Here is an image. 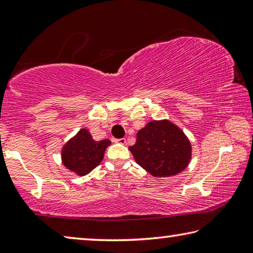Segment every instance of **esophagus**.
Returning <instances> with one entry per match:
<instances>
[{
	"label": "esophagus",
	"instance_id": "obj_1",
	"mask_svg": "<svg viewBox=\"0 0 253 253\" xmlns=\"http://www.w3.org/2000/svg\"><path fill=\"white\" fill-rule=\"evenodd\" d=\"M115 143H118V144L125 145V144H126V139H125V138H119V139H115Z\"/></svg>",
	"mask_w": 253,
	"mask_h": 253
}]
</instances>
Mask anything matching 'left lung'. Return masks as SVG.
Masks as SVG:
<instances>
[{"instance_id": "left-lung-1", "label": "left lung", "mask_w": 253, "mask_h": 253, "mask_svg": "<svg viewBox=\"0 0 253 253\" xmlns=\"http://www.w3.org/2000/svg\"><path fill=\"white\" fill-rule=\"evenodd\" d=\"M136 163L155 177H169L187 168L192 146L181 128L168 119L153 121L137 132L129 146Z\"/></svg>"}]
</instances>
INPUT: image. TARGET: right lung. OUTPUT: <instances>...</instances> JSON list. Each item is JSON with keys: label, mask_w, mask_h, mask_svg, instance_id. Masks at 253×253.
Wrapping results in <instances>:
<instances>
[{"label": "right lung", "mask_w": 253, "mask_h": 253, "mask_svg": "<svg viewBox=\"0 0 253 253\" xmlns=\"http://www.w3.org/2000/svg\"><path fill=\"white\" fill-rule=\"evenodd\" d=\"M109 139L95 140L88 129L83 128L75 137L68 140L61 151V160L65 168L77 175L84 176L100 164Z\"/></svg>", "instance_id": "add662e5"}]
</instances>
